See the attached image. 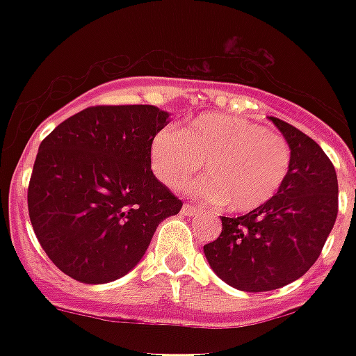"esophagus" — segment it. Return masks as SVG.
<instances>
[{"mask_svg":"<svg viewBox=\"0 0 356 356\" xmlns=\"http://www.w3.org/2000/svg\"><path fill=\"white\" fill-rule=\"evenodd\" d=\"M195 212H197V207L190 205V203H184L183 209H181V214H183V216H194Z\"/></svg>","mask_w":356,"mask_h":356,"instance_id":"34e87169","label":"esophagus"}]
</instances>
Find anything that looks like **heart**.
Listing matches in <instances>:
<instances>
[{
	"instance_id": "b5f03b06",
	"label": "heart",
	"mask_w": 356,
	"mask_h": 356,
	"mask_svg": "<svg viewBox=\"0 0 356 356\" xmlns=\"http://www.w3.org/2000/svg\"><path fill=\"white\" fill-rule=\"evenodd\" d=\"M231 212H251L270 203L292 168V147L281 134L229 114H203L181 133L161 131L151 144L156 177L173 190L184 188Z\"/></svg>"
}]
</instances>
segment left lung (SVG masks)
I'll return each instance as SVG.
<instances>
[{
    "mask_svg": "<svg viewBox=\"0 0 356 356\" xmlns=\"http://www.w3.org/2000/svg\"><path fill=\"white\" fill-rule=\"evenodd\" d=\"M292 147V168L279 194L238 218L222 216V233L203 245L220 279L243 292L286 286L310 270L337 222L338 179L325 151L290 123L270 116Z\"/></svg>",
    "mask_w": 356,
    "mask_h": 356,
    "instance_id": "1",
    "label": "left lung"
}]
</instances>
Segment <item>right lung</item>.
Segmentation results:
<instances>
[{
    "label": "right lung",
    "instance_id": "obj_1",
    "mask_svg": "<svg viewBox=\"0 0 356 356\" xmlns=\"http://www.w3.org/2000/svg\"><path fill=\"white\" fill-rule=\"evenodd\" d=\"M170 114L153 105H96L42 140L27 209L42 249L75 281L103 284L133 270L162 220L181 211L151 170Z\"/></svg>",
    "mask_w": 356,
    "mask_h": 356
}]
</instances>
